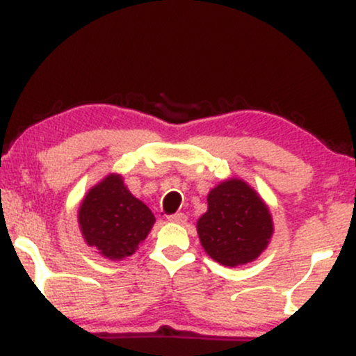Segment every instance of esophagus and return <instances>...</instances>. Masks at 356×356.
I'll return each mask as SVG.
<instances>
[{"label": "esophagus", "instance_id": "1", "mask_svg": "<svg viewBox=\"0 0 356 356\" xmlns=\"http://www.w3.org/2000/svg\"><path fill=\"white\" fill-rule=\"evenodd\" d=\"M169 220H172V222H179V224H186L187 222V216L184 214V212H175V214H170Z\"/></svg>", "mask_w": 356, "mask_h": 356}]
</instances>
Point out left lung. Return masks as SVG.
Returning <instances> with one entry per match:
<instances>
[{
    "label": "left lung",
    "instance_id": "1",
    "mask_svg": "<svg viewBox=\"0 0 356 356\" xmlns=\"http://www.w3.org/2000/svg\"><path fill=\"white\" fill-rule=\"evenodd\" d=\"M202 248L224 266L256 259L273 234L271 214L246 182L231 179L207 195V212L197 220Z\"/></svg>",
    "mask_w": 356,
    "mask_h": 356
}]
</instances>
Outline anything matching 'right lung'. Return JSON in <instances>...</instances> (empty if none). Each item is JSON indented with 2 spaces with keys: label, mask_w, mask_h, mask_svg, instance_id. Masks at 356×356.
I'll list each match as a JSON object with an SVG mask.
<instances>
[{
  "label": "right lung",
  "mask_w": 356,
  "mask_h": 356,
  "mask_svg": "<svg viewBox=\"0 0 356 356\" xmlns=\"http://www.w3.org/2000/svg\"><path fill=\"white\" fill-rule=\"evenodd\" d=\"M79 220L90 246L110 259H122L136 252L155 218L144 202L127 191L118 175H108L83 199Z\"/></svg>",
  "instance_id": "add662e5"
}]
</instances>
